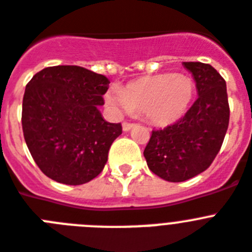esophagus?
Returning a JSON list of instances; mask_svg holds the SVG:
<instances>
[{
  "label": "esophagus",
  "mask_w": 252,
  "mask_h": 252,
  "mask_svg": "<svg viewBox=\"0 0 252 252\" xmlns=\"http://www.w3.org/2000/svg\"><path fill=\"white\" fill-rule=\"evenodd\" d=\"M122 126H123V130H126H126H129L130 128H133V126H136V124H134V123L124 122V123H123V124H122Z\"/></svg>",
  "instance_id": "obj_1"
}]
</instances>
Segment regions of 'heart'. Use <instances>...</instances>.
Wrapping results in <instances>:
<instances>
[{"label":"heart","instance_id":"b5f03b06","mask_svg":"<svg viewBox=\"0 0 252 252\" xmlns=\"http://www.w3.org/2000/svg\"><path fill=\"white\" fill-rule=\"evenodd\" d=\"M194 94V83L185 74H158L133 80L124 88L106 94L110 106L119 113H143L158 126L178 120L187 111Z\"/></svg>","mask_w":252,"mask_h":252}]
</instances>
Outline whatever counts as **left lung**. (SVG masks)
Instances as JSON below:
<instances>
[{
	"label": "left lung",
	"instance_id": "1",
	"mask_svg": "<svg viewBox=\"0 0 252 252\" xmlns=\"http://www.w3.org/2000/svg\"><path fill=\"white\" fill-rule=\"evenodd\" d=\"M197 88V100L174 124L152 130L143 155L154 174L185 182L205 172L223 145L229 124L225 80L204 63H185Z\"/></svg>",
	"mask_w": 252,
	"mask_h": 252
}]
</instances>
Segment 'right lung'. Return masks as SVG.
Returning a JSON list of instances; mask_svg holds the SVG:
<instances>
[{
    "instance_id": "right-lung-1",
    "label": "right lung",
    "mask_w": 252,
    "mask_h": 252,
    "mask_svg": "<svg viewBox=\"0 0 252 252\" xmlns=\"http://www.w3.org/2000/svg\"><path fill=\"white\" fill-rule=\"evenodd\" d=\"M110 80L77 65L44 67L23 97L22 126L32 158L48 178L79 186L102 172L122 124L103 120L98 107Z\"/></svg>"
}]
</instances>
